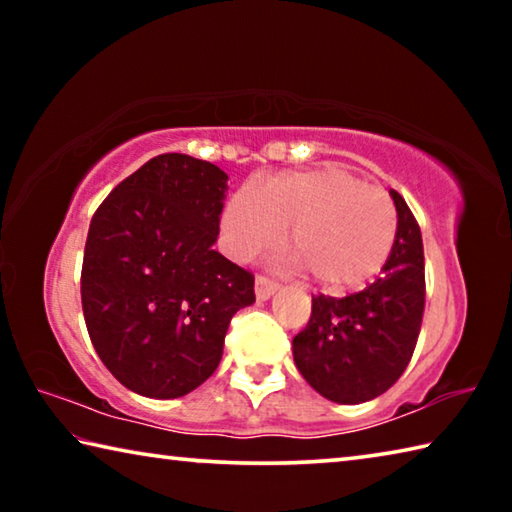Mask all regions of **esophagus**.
Returning <instances> with one entry per match:
<instances>
[{
    "label": "esophagus",
    "instance_id": "1",
    "mask_svg": "<svg viewBox=\"0 0 512 512\" xmlns=\"http://www.w3.org/2000/svg\"><path fill=\"white\" fill-rule=\"evenodd\" d=\"M277 291V282L266 275H257L255 280V296L257 300H268Z\"/></svg>",
    "mask_w": 512,
    "mask_h": 512
}]
</instances>
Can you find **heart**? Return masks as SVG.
Here are the masks:
<instances>
[{
  "mask_svg": "<svg viewBox=\"0 0 512 512\" xmlns=\"http://www.w3.org/2000/svg\"><path fill=\"white\" fill-rule=\"evenodd\" d=\"M230 253L250 259L289 228V253L318 287L348 291L372 280L391 257L400 216L386 189L339 167L287 171L232 196L221 219Z\"/></svg>",
  "mask_w": 512,
  "mask_h": 512,
  "instance_id": "b5f03b06",
  "label": "heart"
}]
</instances>
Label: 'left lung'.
I'll return each instance as SVG.
<instances>
[{"label":"left lung","instance_id":"1","mask_svg":"<svg viewBox=\"0 0 512 512\" xmlns=\"http://www.w3.org/2000/svg\"><path fill=\"white\" fill-rule=\"evenodd\" d=\"M400 230L384 275L345 298L314 296L311 318L293 336V361L307 384L339 404L386 393L409 366L424 314V250L420 225L391 189Z\"/></svg>","mask_w":512,"mask_h":512}]
</instances>
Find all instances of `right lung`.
Listing matches in <instances>:
<instances>
[{
	"instance_id": "1",
	"label": "right lung",
	"mask_w": 512,
	"mask_h": 512,
	"mask_svg": "<svg viewBox=\"0 0 512 512\" xmlns=\"http://www.w3.org/2000/svg\"><path fill=\"white\" fill-rule=\"evenodd\" d=\"M228 176L162 153L112 189L85 241L81 300L90 341L128 391L192 393L219 366L225 332L255 302V277L214 250Z\"/></svg>"
}]
</instances>
